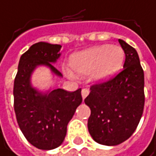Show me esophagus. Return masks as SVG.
<instances>
[{
    "label": "esophagus",
    "mask_w": 156,
    "mask_h": 156,
    "mask_svg": "<svg viewBox=\"0 0 156 156\" xmlns=\"http://www.w3.org/2000/svg\"><path fill=\"white\" fill-rule=\"evenodd\" d=\"M89 93H90V90H87V89H83V90H81V95H82L83 100H85V99H86V97L89 95Z\"/></svg>",
    "instance_id": "esophagus-1"
}]
</instances>
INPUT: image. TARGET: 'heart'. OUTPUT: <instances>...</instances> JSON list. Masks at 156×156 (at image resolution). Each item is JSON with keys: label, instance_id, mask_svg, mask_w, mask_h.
Returning <instances> with one entry per match:
<instances>
[{"label": "heart", "instance_id": "heart-1", "mask_svg": "<svg viewBox=\"0 0 156 156\" xmlns=\"http://www.w3.org/2000/svg\"><path fill=\"white\" fill-rule=\"evenodd\" d=\"M125 54L119 45L93 46L71 55L68 65L73 74L90 76L95 83H104L115 76L123 66Z\"/></svg>", "mask_w": 156, "mask_h": 156}]
</instances>
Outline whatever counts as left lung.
<instances>
[{
	"instance_id": "obj_1",
	"label": "left lung",
	"mask_w": 156,
	"mask_h": 156,
	"mask_svg": "<svg viewBox=\"0 0 156 156\" xmlns=\"http://www.w3.org/2000/svg\"><path fill=\"white\" fill-rule=\"evenodd\" d=\"M125 54L123 69L114 79L94 85L85 103L91 111L89 133L100 144L114 146L136 130L144 106V74L137 51L119 39Z\"/></svg>"
}]
</instances>
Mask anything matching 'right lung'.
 <instances>
[{"mask_svg": "<svg viewBox=\"0 0 156 156\" xmlns=\"http://www.w3.org/2000/svg\"><path fill=\"white\" fill-rule=\"evenodd\" d=\"M60 44L39 42L20 57L14 80V112L27 141L41 150H52L65 140L66 126L82 102L81 89L68 92L62 89L41 91L33 87L31 77L38 66H46L53 76L62 74L53 66L60 57Z\"/></svg>", "mask_w": 156, "mask_h": 156, "instance_id": "1", "label": "right lung"}]
</instances>
